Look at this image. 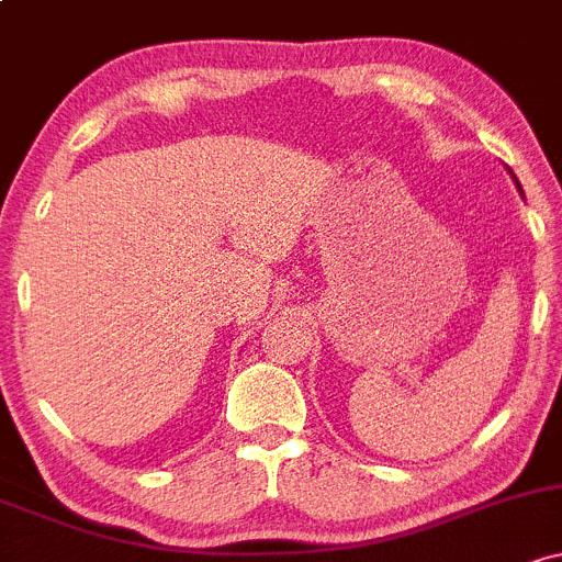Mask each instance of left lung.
<instances>
[{
	"instance_id": "1",
	"label": "left lung",
	"mask_w": 562,
	"mask_h": 562,
	"mask_svg": "<svg viewBox=\"0 0 562 562\" xmlns=\"http://www.w3.org/2000/svg\"><path fill=\"white\" fill-rule=\"evenodd\" d=\"M512 173V171H509ZM512 179H515V184H517V190H520V195H522V187H520V182H517V177H515V173H512Z\"/></svg>"
}]
</instances>
